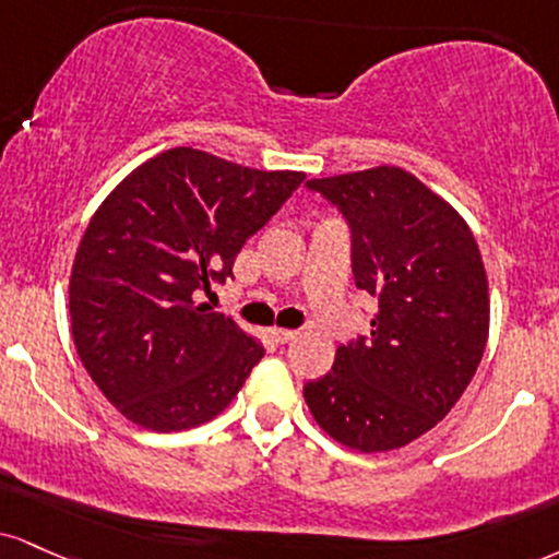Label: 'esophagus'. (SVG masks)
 Returning a JSON list of instances; mask_svg holds the SVG:
<instances>
[{
    "label": "esophagus",
    "mask_w": 559,
    "mask_h": 559,
    "mask_svg": "<svg viewBox=\"0 0 559 559\" xmlns=\"http://www.w3.org/2000/svg\"><path fill=\"white\" fill-rule=\"evenodd\" d=\"M299 335V331H288V328H273V338L278 341V344H288V341H294Z\"/></svg>",
    "instance_id": "34e87169"
}]
</instances>
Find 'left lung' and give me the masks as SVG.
<instances>
[{"label": "left lung", "mask_w": 559, "mask_h": 559, "mask_svg": "<svg viewBox=\"0 0 559 559\" xmlns=\"http://www.w3.org/2000/svg\"><path fill=\"white\" fill-rule=\"evenodd\" d=\"M352 226L354 281L378 299L369 338L338 346L305 401L361 453L414 442L459 403L489 335V286L463 215L399 166L309 179Z\"/></svg>", "instance_id": "1"}]
</instances>
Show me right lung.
<instances>
[{
  "instance_id": "add662e5",
  "label": "right lung",
  "mask_w": 559,
  "mask_h": 559,
  "mask_svg": "<svg viewBox=\"0 0 559 559\" xmlns=\"http://www.w3.org/2000/svg\"><path fill=\"white\" fill-rule=\"evenodd\" d=\"M305 181L169 147L98 205L70 275L80 361L132 425L181 432L218 416L265 348L198 292L234 275L245 241Z\"/></svg>"
}]
</instances>
